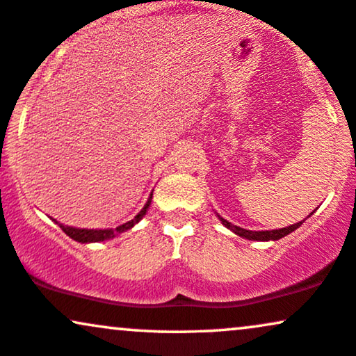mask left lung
<instances>
[{
  "mask_svg": "<svg viewBox=\"0 0 356 356\" xmlns=\"http://www.w3.org/2000/svg\"><path fill=\"white\" fill-rule=\"evenodd\" d=\"M218 218H220L221 223H223L228 229H232V232L235 233V235L243 236V238H246V240H254V241H270V240L275 241V240H280V238L290 235L291 232H295L296 228H300V225H302L303 221H305V220L303 221H298V223L290 225V227H286V228L271 229V232H252V229H245V228L236 227V225H232V223H229V221L221 218L220 215H218Z\"/></svg>",
  "mask_w": 356,
  "mask_h": 356,
  "instance_id": "left-lung-1",
  "label": "left lung"
}]
</instances>
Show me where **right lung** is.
<instances>
[{"label": "right lung", "mask_w": 356, "mask_h": 356, "mask_svg": "<svg viewBox=\"0 0 356 356\" xmlns=\"http://www.w3.org/2000/svg\"><path fill=\"white\" fill-rule=\"evenodd\" d=\"M152 198H153V193L148 198V202H146L145 207L141 208V211L135 216V218L127 221V223L120 225V227H116V228H106V229L73 228V227H65V225L58 223L56 220H54V223L60 225V228L66 233V235H68L70 238H73L74 241H79V243H96V241L111 240V238H115L118 233H123V232H128V229H131L138 223V221L143 218V216L146 215V210H148V207L152 204Z\"/></svg>", "instance_id": "obj_1"}]
</instances>
